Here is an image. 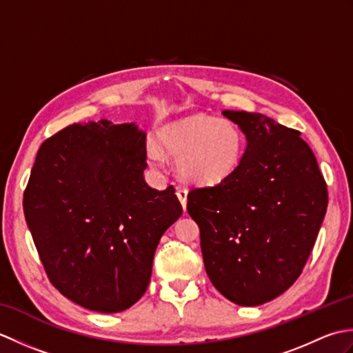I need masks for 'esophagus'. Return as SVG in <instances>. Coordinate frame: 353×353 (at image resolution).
<instances>
[{"mask_svg": "<svg viewBox=\"0 0 353 353\" xmlns=\"http://www.w3.org/2000/svg\"><path fill=\"white\" fill-rule=\"evenodd\" d=\"M176 196H177L179 200H181V203H182V206L185 209L186 208V200H188V190L182 188V186H179L177 191H176Z\"/></svg>", "mask_w": 353, "mask_h": 353, "instance_id": "1", "label": "esophagus"}]
</instances>
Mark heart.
<instances>
[{"instance_id": "1", "label": "heart", "mask_w": 353, "mask_h": 353, "mask_svg": "<svg viewBox=\"0 0 353 353\" xmlns=\"http://www.w3.org/2000/svg\"><path fill=\"white\" fill-rule=\"evenodd\" d=\"M159 148L150 145L147 157L161 167L163 156L177 157L176 170L185 182L216 185L228 179L243 159L244 138L235 123L203 114L165 124L157 133Z\"/></svg>"}]
</instances>
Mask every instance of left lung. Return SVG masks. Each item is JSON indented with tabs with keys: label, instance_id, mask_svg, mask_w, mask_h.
I'll return each mask as SVG.
<instances>
[{
	"label": "left lung",
	"instance_id": "obj_1",
	"mask_svg": "<svg viewBox=\"0 0 353 353\" xmlns=\"http://www.w3.org/2000/svg\"><path fill=\"white\" fill-rule=\"evenodd\" d=\"M245 134L236 170L188 194L206 273L230 302L258 306L287 291L310 258L327 208L326 182L301 132L223 110Z\"/></svg>",
	"mask_w": 353,
	"mask_h": 353
}]
</instances>
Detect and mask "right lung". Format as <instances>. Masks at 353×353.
Wrapping results in <instances>:
<instances>
[{
	"mask_svg": "<svg viewBox=\"0 0 353 353\" xmlns=\"http://www.w3.org/2000/svg\"><path fill=\"white\" fill-rule=\"evenodd\" d=\"M137 124H72L43 142L24 191V215L50 282L97 312L144 294L156 247L182 215L174 188H150Z\"/></svg>",
	"mask_w": 353,
	"mask_h": 353,
	"instance_id": "add662e5",
	"label": "right lung"
}]
</instances>
